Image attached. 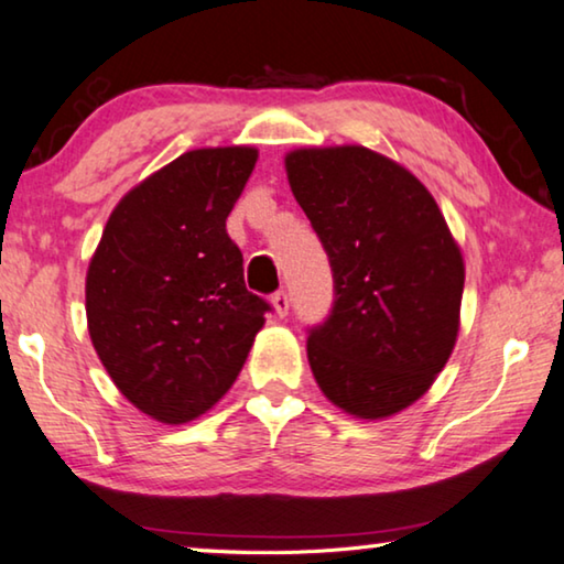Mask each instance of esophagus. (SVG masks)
I'll return each instance as SVG.
<instances>
[{
	"mask_svg": "<svg viewBox=\"0 0 564 564\" xmlns=\"http://www.w3.org/2000/svg\"><path fill=\"white\" fill-rule=\"evenodd\" d=\"M271 304H273V308H275V314L285 316V314H289V306H291L289 293H285V291H275L273 296H271Z\"/></svg>",
	"mask_w": 564,
	"mask_h": 564,
	"instance_id": "esophagus-1",
	"label": "esophagus"
}]
</instances>
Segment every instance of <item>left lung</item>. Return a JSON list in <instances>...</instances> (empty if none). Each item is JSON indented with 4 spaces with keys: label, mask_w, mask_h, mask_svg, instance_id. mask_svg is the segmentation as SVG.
Listing matches in <instances>:
<instances>
[{
    "label": "left lung",
    "mask_w": 564,
    "mask_h": 564,
    "mask_svg": "<svg viewBox=\"0 0 564 564\" xmlns=\"http://www.w3.org/2000/svg\"><path fill=\"white\" fill-rule=\"evenodd\" d=\"M285 174L334 275L332 314L308 329L311 372L344 413H400L456 347L460 248L423 182L372 149H296Z\"/></svg>",
    "instance_id": "obj_1"
}]
</instances>
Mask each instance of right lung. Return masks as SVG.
Returning <instances> with one entry per match:
<instances>
[{
    "mask_svg": "<svg viewBox=\"0 0 564 564\" xmlns=\"http://www.w3.org/2000/svg\"><path fill=\"white\" fill-rule=\"evenodd\" d=\"M256 162L253 147L176 156L116 205L90 258V341L123 398L159 423L207 413L271 311L246 289L225 230Z\"/></svg>",
    "mask_w": 564,
    "mask_h": 564,
    "instance_id": "right-lung-1",
    "label": "right lung"
}]
</instances>
